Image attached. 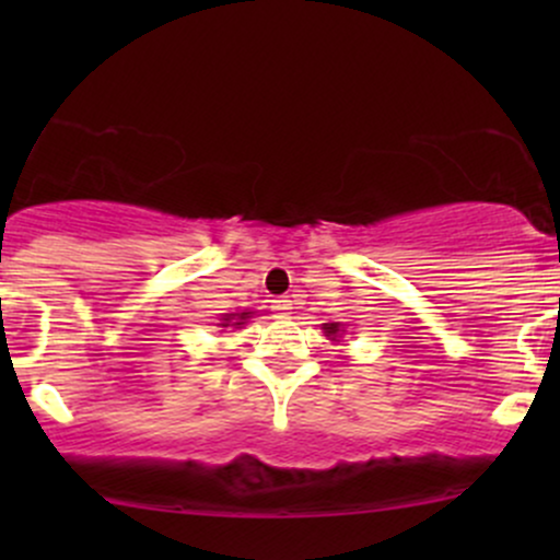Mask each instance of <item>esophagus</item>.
<instances>
[{"instance_id": "34e87169", "label": "esophagus", "mask_w": 560, "mask_h": 560, "mask_svg": "<svg viewBox=\"0 0 560 560\" xmlns=\"http://www.w3.org/2000/svg\"><path fill=\"white\" fill-rule=\"evenodd\" d=\"M271 311H273L279 318L289 316V311H292V300H289V298H276V300L271 302Z\"/></svg>"}]
</instances>
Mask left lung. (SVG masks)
Returning <instances> with one entry per match:
<instances>
[{
  "mask_svg": "<svg viewBox=\"0 0 560 560\" xmlns=\"http://www.w3.org/2000/svg\"><path fill=\"white\" fill-rule=\"evenodd\" d=\"M324 331L329 339H337V334H342L339 331V324H324Z\"/></svg>",
  "mask_w": 560,
  "mask_h": 560,
  "instance_id": "8db88e82",
  "label": "left lung"
}]
</instances>
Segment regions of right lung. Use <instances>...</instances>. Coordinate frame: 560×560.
Returning a JSON list of instances; mask_svg holds the SVG:
<instances>
[{
  "label": "right lung",
  "mask_w": 560,
  "mask_h": 560,
  "mask_svg": "<svg viewBox=\"0 0 560 560\" xmlns=\"http://www.w3.org/2000/svg\"><path fill=\"white\" fill-rule=\"evenodd\" d=\"M247 318H249V313H229V316L223 318L221 326H236V329H242V324Z\"/></svg>",
  "instance_id": "obj_1"
}]
</instances>
